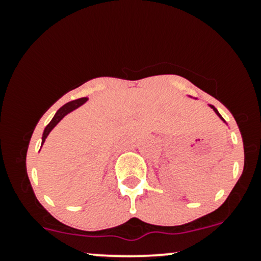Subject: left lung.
I'll list each match as a JSON object with an SVG mask.
<instances>
[{
	"mask_svg": "<svg viewBox=\"0 0 261 261\" xmlns=\"http://www.w3.org/2000/svg\"><path fill=\"white\" fill-rule=\"evenodd\" d=\"M210 107H211V108H212V109H214V112L217 114V115H218V118H220V119H221V120H222L223 122H226V121H224V120H223V118H222V116H221V114H220V113H218V110L216 109V108H215L214 106H210Z\"/></svg>",
	"mask_w": 261,
	"mask_h": 261,
	"instance_id": "8db88e82",
	"label": "left lung"
}]
</instances>
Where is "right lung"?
<instances>
[{"mask_svg":"<svg viewBox=\"0 0 261 261\" xmlns=\"http://www.w3.org/2000/svg\"><path fill=\"white\" fill-rule=\"evenodd\" d=\"M88 100V98H80V99H76V100H72V101H68V103H66L64 107H61L60 109L56 112L55 115H54L53 120L47 124V126L45 127L44 133H43V137H41V146H43V143L45 142V140H46L47 135L51 133V130L54 127L56 126V125L59 124L60 121L62 120V119L65 118L66 115H67L68 113L73 112L74 109H77V108L83 106V104L86 103V101Z\"/></svg>","mask_w":261,"mask_h":261,"instance_id":"add662e5","label":"right lung"}]
</instances>
